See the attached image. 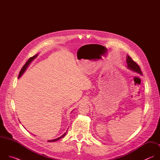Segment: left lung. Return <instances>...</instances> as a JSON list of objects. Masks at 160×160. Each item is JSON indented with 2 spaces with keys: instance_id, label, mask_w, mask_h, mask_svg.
Returning a JSON list of instances; mask_svg holds the SVG:
<instances>
[{
  "instance_id": "1",
  "label": "left lung",
  "mask_w": 160,
  "mask_h": 160,
  "mask_svg": "<svg viewBox=\"0 0 160 160\" xmlns=\"http://www.w3.org/2000/svg\"><path fill=\"white\" fill-rule=\"evenodd\" d=\"M126 61H127V68H128V69H130L135 72L138 73L141 75L142 74L139 66L129 56H127Z\"/></svg>"
}]
</instances>
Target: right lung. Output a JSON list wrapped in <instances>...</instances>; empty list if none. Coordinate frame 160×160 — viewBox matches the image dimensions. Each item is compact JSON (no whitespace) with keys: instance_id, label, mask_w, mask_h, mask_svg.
Returning <instances> with one entry per match:
<instances>
[{"instance_id":"obj_1","label":"right lung","mask_w":160,"mask_h":160,"mask_svg":"<svg viewBox=\"0 0 160 160\" xmlns=\"http://www.w3.org/2000/svg\"><path fill=\"white\" fill-rule=\"evenodd\" d=\"M37 54H36V55H35L34 56H33V57H31L30 58H29L28 59V60L27 61V62L25 64V65L22 66V68H21V71H20V72H19V76H18V78H20L21 77V75L23 74V73L25 72V70H27V68H28V66H29V64H30V62L35 59V58H36L37 57ZM66 134V133H64L62 135H61V137H59V138H57V139H53V140H49V141H48V142H55V141H58V140H59L60 139H61V138H62L64 136H65V135Z\"/></svg>"}]
</instances>
